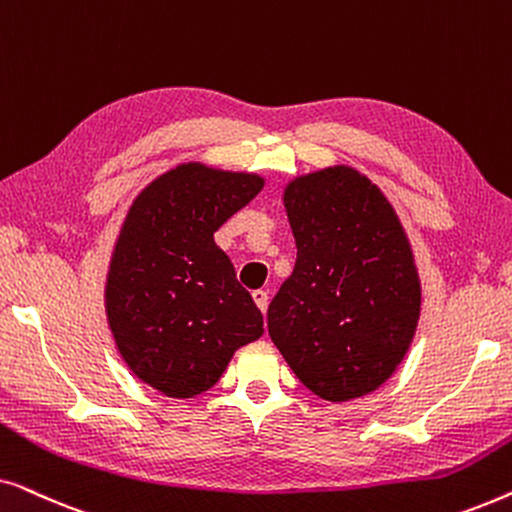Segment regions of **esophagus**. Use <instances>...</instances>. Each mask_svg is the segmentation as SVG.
Instances as JSON below:
<instances>
[{
  "instance_id": "obj_1",
  "label": "esophagus",
  "mask_w": 512,
  "mask_h": 512,
  "mask_svg": "<svg viewBox=\"0 0 512 512\" xmlns=\"http://www.w3.org/2000/svg\"><path fill=\"white\" fill-rule=\"evenodd\" d=\"M251 298H254V303H256V307H258V310H261V312H265V310H268V293H265V291H261V289H258V291H254V293H251Z\"/></svg>"
}]
</instances>
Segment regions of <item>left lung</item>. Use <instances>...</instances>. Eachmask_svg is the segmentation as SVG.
Returning a JSON list of instances; mask_svg holds the SVG:
<instances>
[{
  "label": "left lung",
  "mask_w": 512,
  "mask_h": 512,
  "mask_svg": "<svg viewBox=\"0 0 512 512\" xmlns=\"http://www.w3.org/2000/svg\"><path fill=\"white\" fill-rule=\"evenodd\" d=\"M284 207L298 258L268 307L270 338L312 394L333 403L370 394L403 361L422 305L401 221L345 165L293 179Z\"/></svg>",
  "instance_id": "1"
}]
</instances>
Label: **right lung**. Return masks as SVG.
I'll return each instance as SVG.
<instances>
[{
    "instance_id": "add662e5",
    "label": "right lung",
    "mask_w": 512,
    "mask_h": 512,
    "mask_svg": "<svg viewBox=\"0 0 512 512\" xmlns=\"http://www.w3.org/2000/svg\"><path fill=\"white\" fill-rule=\"evenodd\" d=\"M263 179L184 163L132 202L107 277V319L123 361L170 398L212 389L235 349L263 335V314L214 233Z\"/></svg>"
}]
</instances>
